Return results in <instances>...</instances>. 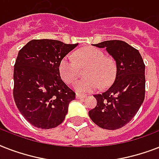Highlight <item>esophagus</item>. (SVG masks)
<instances>
[{
  "instance_id": "34e87169",
  "label": "esophagus",
  "mask_w": 159,
  "mask_h": 159,
  "mask_svg": "<svg viewBox=\"0 0 159 159\" xmlns=\"http://www.w3.org/2000/svg\"><path fill=\"white\" fill-rule=\"evenodd\" d=\"M86 97H87L86 95L80 94V93H77V95H76V98L77 99H83V98H86Z\"/></svg>"
}]
</instances>
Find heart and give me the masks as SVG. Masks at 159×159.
<instances>
[{"instance_id":"1","label":"heart","mask_w":159,"mask_h":159,"mask_svg":"<svg viewBox=\"0 0 159 159\" xmlns=\"http://www.w3.org/2000/svg\"><path fill=\"white\" fill-rule=\"evenodd\" d=\"M74 57L66 55L59 63V72L62 80L67 84H72L79 73V67H87L86 78L75 83V89L79 92H92L99 88H106L114 82L118 67L113 57L106 56L105 53L95 47H86L77 49Z\"/></svg>"}]
</instances>
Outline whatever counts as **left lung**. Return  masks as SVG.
<instances>
[{
    "mask_svg": "<svg viewBox=\"0 0 159 159\" xmlns=\"http://www.w3.org/2000/svg\"><path fill=\"white\" fill-rule=\"evenodd\" d=\"M106 48L117 63L115 82L106 92L94 95L97 104L89 111L90 118L106 129H117L129 122L145 97V65L140 53L122 40L93 44Z\"/></svg>",
    "mask_w": 159,
    "mask_h": 159,
    "instance_id": "8db88e82",
    "label": "left lung"
}]
</instances>
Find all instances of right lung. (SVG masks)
I'll use <instances>...</instances> for the list:
<instances>
[{
  "mask_svg": "<svg viewBox=\"0 0 159 159\" xmlns=\"http://www.w3.org/2000/svg\"><path fill=\"white\" fill-rule=\"evenodd\" d=\"M78 43L33 39L19 51L14 67L13 97L21 115L39 129L64 120L76 93L61 79L59 63Z\"/></svg>",
  "mask_w": 159,
  "mask_h": 159,
  "instance_id": "1",
  "label": "right lung"
}]
</instances>
